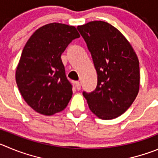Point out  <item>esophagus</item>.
Here are the masks:
<instances>
[{"mask_svg":"<svg viewBox=\"0 0 158 158\" xmlns=\"http://www.w3.org/2000/svg\"><path fill=\"white\" fill-rule=\"evenodd\" d=\"M75 84H76V89H77L78 90H79V89H81V84H80V82H79V81H76V82H75Z\"/></svg>","mask_w":158,"mask_h":158,"instance_id":"1","label":"esophagus"}]
</instances>
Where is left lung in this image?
<instances>
[{
  "label": "left lung",
  "mask_w": 158,
  "mask_h": 158,
  "mask_svg": "<svg viewBox=\"0 0 158 158\" xmlns=\"http://www.w3.org/2000/svg\"><path fill=\"white\" fill-rule=\"evenodd\" d=\"M77 29L86 43L97 73L95 90L82 94L99 118H116L126 112L139 93L137 55L122 32L109 23L93 21Z\"/></svg>",
  "instance_id": "obj_1"
}]
</instances>
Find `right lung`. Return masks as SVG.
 Listing matches in <instances>:
<instances>
[{"mask_svg": "<svg viewBox=\"0 0 158 158\" xmlns=\"http://www.w3.org/2000/svg\"><path fill=\"white\" fill-rule=\"evenodd\" d=\"M79 37L75 26L54 23L35 31L25 45L15 80L23 99L36 112L52 115L67 107L72 86L61 55Z\"/></svg>", "mask_w": 158, "mask_h": 158, "instance_id": "obj_1", "label": "right lung"}]
</instances>
